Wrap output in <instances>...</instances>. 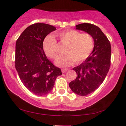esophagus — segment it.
<instances>
[{
	"mask_svg": "<svg viewBox=\"0 0 126 126\" xmlns=\"http://www.w3.org/2000/svg\"><path fill=\"white\" fill-rule=\"evenodd\" d=\"M68 70V69H61V70H62V72H63V73H65V72H66Z\"/></svg>",
	"mask_w": 126,
	"mask_h": 126,
	"instance_id": "1",
	"label": "esophagus"
}]
</instances>
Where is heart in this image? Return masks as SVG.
Here are the masks:
<instances>
[{
  "mask_svg": "<svg viewBox=\"0 0 126 126\" xmlns=\"http://www.w3.org/2000/svg\"><path fill=\"white\" fill-rule=\"evenodd\" d=\"M62 44L66 45L63 56L56 61L57 65L65 67L75 61L80 63L84 61L92 53L94 48L93 36L88 32L81 33L79 31L70 29L57 33ZM57 40L52 35H48L43 41V49L48 57L56 59L58 56Z\"/></svg>",
  "mask_w": 126,
  "mask_h": 126,
  "instance_id": "obj_1",
  "label": "heart"
}]
</instances>
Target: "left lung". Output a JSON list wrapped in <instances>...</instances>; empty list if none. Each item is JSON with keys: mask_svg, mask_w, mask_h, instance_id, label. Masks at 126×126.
I'll list each match as a JSON object with an SVG mask.
<instances>
[{"mask_svg": "<svg viewBox=\"0 0 126 126\" xmlns=\"http://www.w3.org/2000/svg\"><path fill=\"white\" fill-rule=\"evenodd\" d=\"M78 30L93 36L94 46L88 58L74 68L77 77L69 84L72 91L80 96L94 92L104 81L111 65V47L110 41L99 27L84 23L76 26Z\"/></svg>", "mask_w": 126, "mask_h": 126, "instance_id": "1", "label": "left lung"}]
</instances>
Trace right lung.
Masks as SVG:
<instances>
[{"mask_svg": "<svg viewBox=\"0 0 126 126\" xmlns=\"http://www.w3.org/2000/svg\"><path fill=\"white\" fill-rule=\"evenodd\" d=\"M53 26L36 23L29 26L16 40L15 66L26 88L38 96L49 94L61 70L47 59L43 49V41Z\"/></svg>", "mask_w": 126, "mask_h": 126, "instance_id": "obj_1", "label": "right lung"}]
</instances>
